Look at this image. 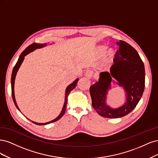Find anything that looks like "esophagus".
<instances>
[{"instance_id": "34e87169", "label": "esophagus", "mask_w": 158, "mask_h": 158, "mask_svg": "<svg viewBox=\"0 0 158 158\" xmlns=\"http://www.w3.org/2000/svg\"><path fill=\"white\" fill-rule=\"evenodd\" d=\"M93 74H94L93 73V71H92V70H87L86 72H85V76L86 78L90 79V78H92Z\"/></svg>"}]
</instances>
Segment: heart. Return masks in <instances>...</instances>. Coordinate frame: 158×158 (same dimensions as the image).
Returning <instances> with one entry per match:
<instances>
[{
	"label": "heart",
	"mask_w": 158,
	"mask_h": 158,
	"mask_svg": "<svg viewBox=\"0 0 158 158\" xmlns=\"http://www.w3.org/2000/svg\"><path fill=\"white\" fill-rule=\"evenodd\" d=\"M107 49V46L105 45H99L97 48H96V52L97 54L99 56H102L104 54V52H106V49ZM105 53V57L106 58H111V57L114 55V51L113 50V48H109L107 49V51Z\"/></svg>",
	"instance_id": "heart-1"
}]
</instances>
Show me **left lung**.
<instances>
[{"label":"left lung","instance_id":"obj_1","mask_svg":"<svg viewBox=\"0 0 158 158\" xmlns=\"http://www.w3.org/2000/svg\"><path fill=\"white\" fill-rule=\"evenodd\" d=\"M119 49L113 59L110 73L102 72L98 82L89 88L92 106L103 117L119 118L130 113L141 99L145 87L144 65L138 52L127 42H117ZM113 79L126 92L127 100L123 106L113 109L106 104L108 90Z\"/></svg>","mask_w":158,"mask_h":158}]
</instances>
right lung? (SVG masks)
<instances>
[{
    "mask_svg": "<svg viewBox=\"0 0 158 158\" xmlns=\"http://www.w3.org/2000/svg\"><path fill=\"white\" fill-rule=\"evenodd\" d=\"M46 45H47L46 44H35V43H33V44H32L31 45L28 46L27 48L22 52V54L20 55V57H19V59H18V60L17 61L16 65L14 66V67L13 69L12 73V77H11L12 95V99H13L14 103V104H15L16 107H17V109L19 110V111H20V109H19V107L17 106V103H16V99H15V95H14V81H15V78H16V74H17V72H18L19 68H20V66H21L23 59H24V56L26 55L29 54L30 52H32L33 51H34L36 49L42 48V47L46 46ZM78 80L79 79L77 78L74 81L73 83H72L71 84H70L69 86L66 88V92H65V99H64V106H63V109H62L61 113H60V114H59L58 117H57L56 118H55L54 120H52V121H49V122H47V123H35V122H33V121H31L33 123H34V124H35V125H47V124H49V123H54L55 121H57L58 120H59V119L64 115V114L65 113V110H66V104H67V100H68L69 95V94H70V92H71V91L73 90V89H74L76 88V85H77Z\"/></svg>",
    "mask_w": 158,
    "mask_h": 158,
    "instance_id": "add662e5",
    "label": "right lung"
}]
</instances>
